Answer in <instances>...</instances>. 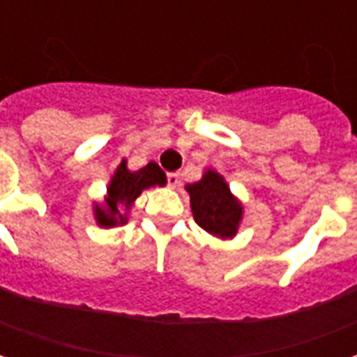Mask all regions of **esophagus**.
Wrapping results in <instances>:
<instances>
[{
    "mask_svg": "<svg viewBox=\"0 0 357 357\" xmlns=\"http://www.w3.org/2000/svg\"><path fill=\"white\" fill-rule=\"evenodd\" d=\"M166 179H168V185H170V187H178L179 185V174H176V172L168 174V176H166Z\"/></svg>",
    "mask_w": 357,
    "mask_h": 357,
    "instance_id": "1",
    "label": "esophagus"
}]
</instances>
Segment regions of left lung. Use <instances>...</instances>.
I'll return each instance as SVG.
<instances>
[{"label":"left lung","mask_w":357,"mask_h":357,"mask_svg":"<svg viewBox=\"0 0 357 357\" xmlns=\"http://www.w3.org/2000/svg\"><path fill=\"white\" fill-rule=\"evenodd\" d=\"M185 189L191 197L195 222L204 231L220 239L235 237L243 218V206L218 172L206 170L201 181L189 183Z\"/></svg>","instance_id":"1"}]
</instances>
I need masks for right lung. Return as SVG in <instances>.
<instances>
[{"instance_id": "add662e5", "label": "right lung", "mask_w": 357, "mask_h": 357, "mask_svg": "<svg viewBox=\"0 0 357 357\" xmlns=\"http://www.w3.org/2000/svg\"><path fill=\"white\" fill-rule=\"evenodd\" d=\"M164 183H166V174L160 170V166L156 162H149L141 170L130 172L126 166V160H122L107 187L105 204L102 206L95 204L97 224L101 227L126 224L128 222L126 212L139 197L141 191L149 189V187L164 185Z\"/></svg>"}]
</instances>
